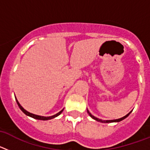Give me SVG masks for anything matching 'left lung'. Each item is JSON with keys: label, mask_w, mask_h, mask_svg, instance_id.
Here are the masks:
<instances>
[{"label": "left lung", "mask_w": 150, "mask_h": 150, "mask_svg": "<svg viewBox=\"0 0 150 150\" xmlns=\"http://www.w3.org/2000/svg\"><path fill=\"white\" fill-rule=\"evenodd\" d=\"M87 112H88V115H89V116H91L92 119H93V120H96V121L100 122H103V123H110V122H120V121H122V120H125V118H127L128 116H129V114L131 113V112H132V111H131L130 112H128V114L125 115V116H123V117L120 118V119H117V120H100V119H98V118H97V117H95V116H94L93 115H91V113L89 112V111L88 110V109H87Z\"/></svg>", "instance_id": "obj_1"}]
</instances>
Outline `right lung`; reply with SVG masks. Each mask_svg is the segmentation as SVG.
Wrapping results in <instances>:
<instances>
[{
    "instance_id": "1",
    "label": "right lung",
    "mask_w": 150,
    "mask_h": 150,
    "mask_svg": "<svg viewBox=\"0 0 150 150\" xmlns=\"http://www.w3.org/2000/svg\"><path fill=\"white\" fill-rule=\"evenodd\" d=\"M15 98H16V97H15ZM16 103H17V104H18V107L20 108L21 110H22V112H23L24 113H25V114L27 115V116H30V117H31V118H34V119H35V120H52V119H54V118H55V117H57V116H59V115H60L61 113H62V112H63V110H64V109L62 110H61L60 112H58V113H56V114H55V115H53V116H38V115L33 114V113H31V112H28L27 110H25L24 109L23 107H22V106H21V104H19V103H18V100H17V99H16Z\"/></svg>"
}]
</instances>
